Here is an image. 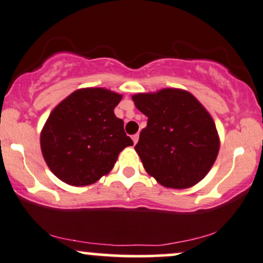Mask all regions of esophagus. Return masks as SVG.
Instances as JSON below:
<instances>
[{
	"label": "esophagus",
	"instance_id": "esophagus-1",
	"mask_svg": "<svg viewBox=\"0 0 263 263\" xmlns=\"http://www.w3.org/2000/svg\"><path fill=\"white\" fill-rule=\"evenodd\" d=\"M138 138H140V135L136 134V135L132 136V141H134V143H135V144L137 143V142H138Z\"/></svg>",
	"mask_w": 263,
	"mask_h": 263
}]
</instances>
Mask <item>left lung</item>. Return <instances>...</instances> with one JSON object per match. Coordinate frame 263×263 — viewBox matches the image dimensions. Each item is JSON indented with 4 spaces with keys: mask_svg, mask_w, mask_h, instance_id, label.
Returning a JSON list of instances; mask_svg holds the SVG:
<instances>
[{
    "mask_svg": "<svg viewBox=\"0 0 263 263\" xmlns=\"http://www.w3.org/2000/svg\"><path fill=\"white\" fill-rule=\"evenodd\" d=\"M148 117L135 149L149 176L163 186L185 189L209 173L220 149L211 115L186 90L167 89L132 96Z\"/></svg>",
    "mask_w": 263,
    "mask_h": 263,
    "instance_id": "left-lung-1",
    "label": "left lung"
}]
</instances>
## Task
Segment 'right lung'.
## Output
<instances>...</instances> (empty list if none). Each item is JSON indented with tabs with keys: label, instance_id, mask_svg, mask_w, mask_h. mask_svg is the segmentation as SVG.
Listing matches in <instances>:
<instances>
[{
	"label": "right lung",
	"instance_id": "1",
	"mask_svg": "<svg viewBox=\"0 0 263 263\" xmlns=\"http://www.w3.org/2000/svg\"><path fill=\"white\" fill-rule=\"evenodd\" d=\"M122 95L104 87L75 90L59 102L41 132L42 155L62 182L85 186L114 168L134 142L114 110Z\"/></svg>",
	"mask_w": 263,
	"mask_h": 263
}]
</instances>
